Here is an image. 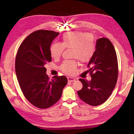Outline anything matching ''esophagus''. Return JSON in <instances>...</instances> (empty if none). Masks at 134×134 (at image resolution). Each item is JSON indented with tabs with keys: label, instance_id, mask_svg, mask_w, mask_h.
Here are the masks:
<instances>
[{
	"label": "esophagus",
	"instance_id": "obj_1",
	"mask_svg": "<svg viewBox=\"0 0 134 134\" xmlns=\"http://www.w3.org/2000/svg\"><path fill=\"white\" fill-rule=\"evenodd\" d=\"M67 78H68L69 82H74V81L75 80V78H71V77H70V76H68Z\"/></svg>",
	"mask_w": 134,
	"mask_h": 134
}]
</instances>
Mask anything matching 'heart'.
<instances>
[{"instance_id": "obj_1", "label": "heart", "mask_w": 134, "mask_h": 134, "mask_svg": "<svg viewBox=\"0 0 134 134\" xmlns=\"http://www.w3.org/2000/svg\"><path fill=\"white\" fill-rule=\"evenodd\" d=\"M65 48H71V57L78 59L81 63L89 62L96 51L94 40L87 32L73 31L64 34L60 43H53L50 48L52 58L58 59ZM78 63L75 60H66L61 64L60 69L64 73L73 75L76 71Z\"/></svg>"}]
</instances>
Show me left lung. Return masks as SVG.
Segmentation results:
<instances>
[{
  "label": "left lung",
  "mask_w": 134,
  "mask_h": 134,
  "mask_svg": "<svg viewBox=\"0 0 134 134\" xmlns=\"http://www.w3.org/2000/svg\"><path fill=\"white\" fill-rule=\"evenodd\" d=\"M92 79H79L83 88L78 91L79 98L93 106L104 103L115 88L118 77L116 52L111 42L107 38L97 40L96 51L88 63Z\"/></svg>",
  "instance_id": "obj_1"
}]
</instances>
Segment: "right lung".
I'll list each match as a JSON object with an SVG mask.
<instances>
[{
  "mask_svg": "<svg viewBox=\"0 0 134 134\" xmlns=\"http://www.w3.org/2000/svg\"><path fill=\"white\" fill-rule=\"evenodd\" d=\"M59 34L43 30L32 32L21 44L16 55L15 69L20 88L26 98L39 108L57 102L68 83L65 76L56 75L50 80L44 67L51 62L50 46Z\"/></svg>",
  "mask_w": 134,
  "mask_h": 134,
  "instance_id": "obj_1",
  "label": "right lung"
}]
</instances>
